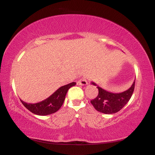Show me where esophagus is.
I'll list each match as a JSON object with an SVG mask.
<instances>
[{
  "instance_id": "1",
  "label": "esophagus",
  "mask_w": 155,
  "mask_h": 155,
  "mask_svg": "<svg viewBox=\"0 0 155 155\" xmlns=\"http://www.w3.org/2000/svg\"><path fill=\"white\" fill-rule=\"evenodd\" d=\"M78 85H86L87 84V78H86L85 77L81 78L79 81H78Z\"/></svg>"
}]
</instances>
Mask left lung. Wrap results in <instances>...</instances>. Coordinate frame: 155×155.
Segmentation results:
<instances>
[{"label":"left lung","instance_id":"8db88e82","mask_svg":"<svg viewBox=\"0 0 155 155\" xmlns=\"http://www.w3.org/2000/svg\"><path fill=\"white\" fill-rule=\"evenodd\" d=\"M135 83L128 90L122 93L114 94L107 91L97 86L98 95L90 101L97 111L106 114H112L118 112L125 106L132 96L135 88ZM93 85L95 83H92Z\"/></svg>","mask_w":155,"mask_h":155}]
</instances>
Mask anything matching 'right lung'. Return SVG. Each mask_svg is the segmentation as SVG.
Returning a JSON list of instances; mask_svg holds the SVG:
<instances>
[{
  "mask_svg": "<svg viewBox=\"0 0 155 155\" xmlns=\"http://www.w3.org/2000/svg\"><path fill=\"white\" fill-rule=\"evenodd\" d=\"M75 85L76 83L72 82L68 84V85L62 86L48 98L40 102V103L31 104L26 103L25 102H23L21 100L20 101L23 105L34 114L39 115H47L54 114L61 108L64 102L68 90Z\"/></svg>",
  "mask_w": 155,
  "mask_h": 155,
  "instance_id": "obj_1",
  "label": "right lung"
}]
</instances>
